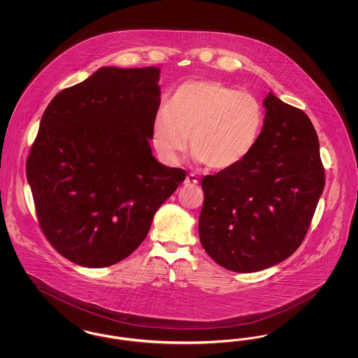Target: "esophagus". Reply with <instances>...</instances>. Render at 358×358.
Segmentation results:
<instances>
[{"instance_id":"1","label":"esophagus","mask_w":358,"mask_h":358,"mask_svg":"<svg viewBox=\"0 0 358 358\" xmlns=\"http://www.w3.org/2000/svg\"><path fill=\"white\" fill-rule=\"evenodd\" d=\"M199 184V180H197V176L194 174H187V178H185V185H197Z\"/></svg>"}]
</instances>
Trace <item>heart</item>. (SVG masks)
I'll use <instances>...</instances> for the list:
<instances>
[{
  "label": "heart",
  "mask_w": 358,
  "mask_h": 358,
  "mask_svg": "<svg viewBox=\"0 0 358 358\" xmlns=\"http://www.w3.org/2000/svg\"><path fill=\"white\" fill-rule=\"evenodd\" d=\"M264 107L255 95L213 80H190L176 88L168 107L153 120V143L159 155L176 162L187 148L210 171L243 162L260 139Z\"/></svg>",
  "instance_id": "heart-1"
}]
</instances>
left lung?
Returning <instances> with one entry per match:
<instances>
[{
	"mask_svg": "<svg viewBox=\"0 0 358 358\" xmlns=\"http://www.w3.org/2000/svg\"><path fill=\"white\" fill-rule=\"evenodd\" d=\"M254 152L236 166L205 176L200 241L235 273H255L292 255L324 192L320 141L306 114L273 92Z\"/></svg>",
	"mask_w": 358,
	"mask_h": 358,
	"instance_id": "obj_1",
	"label": "left lung"
}]
</instances>
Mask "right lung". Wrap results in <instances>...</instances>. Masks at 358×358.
<instances>
[{
	"label": "right lung",
	"instance_id": "obj_1",
	"mask_svg": "<svg viewBox=\"0 0 358 358\" xmlns=\"http://www.w3.org/2000/svg\"><path fill=\"white\" fill-rule=\"evenodd\" d=\"M159 72L102 67L43 114L27 178L43 234L75 264L102 268L131 255L187 177L159 164L149 143Z\"/></svg>",
	"mask_w": 358,
	"mask_h": 358
}]
</instances>
